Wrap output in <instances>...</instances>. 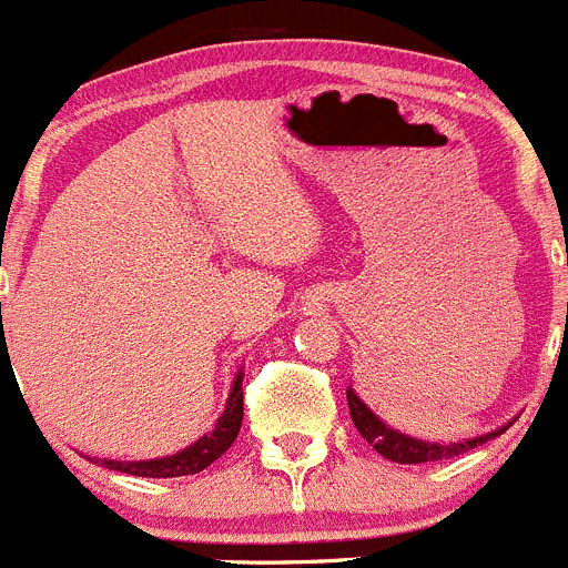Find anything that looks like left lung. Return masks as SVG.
Masks as SVG:
<instances>
[{
	"label": "left lung",
	"instance_id": "1",
	"mask_svg": "<svg viewBox=\"0 0 568 568\" xmlns=\"http://www.w3.org/2000/svg\"><path fill=\"white\" fill-rule=\"evenodd\" d=\"M568 315V304H566ZM568 321V317H566ZM348 413L354 426L359 429V435L379 452L382 457L393 463H407V466H415V463H435V460H449V457L466 455L468 449H477L483 443L499 437L513 420H507L505 426H496V429L485 432V435L477 437H463V440H426V437H413L407 432H398L396 426H390L387 420H382L368 404L356 396L354 387H348Z\"/></svg>",
	"mask_w": 568,
	"mask_h": 568
}]
</instances>
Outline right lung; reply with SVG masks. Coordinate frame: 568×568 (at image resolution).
Instances as JSON below:
<instances>
[{"mask_svg": "<svg viewBox=\"0 0 568 568\" xmlns=\"http://www.w3.org/2000/svg\"><path fill=\"white\" fill-rule=\"evenodd\" d=\"M242 368L236 371L234 385H231L229 402H225L223 415L217 418L214 429L209 435H200L192 446L175 452L166 457H153V460H100V466L111 468V471L133 474V477H189V474H200L203 468L212 466L217 457H223L231 449V443L236 440L242 426Z\"/></svg>", "mask_w": 568, "mask_h": 568, "instance_id": "right-lung-1", "label": "right lung"}]
</instances>
